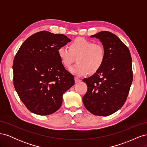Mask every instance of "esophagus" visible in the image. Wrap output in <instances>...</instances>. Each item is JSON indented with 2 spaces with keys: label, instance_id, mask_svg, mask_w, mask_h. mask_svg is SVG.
Listing matches in <instances>:
<instances>
[{
  "label": "esophagus",
  "instance_id": "obj_1",
  "mask_svg": "<svg viewBox=\"0 0 147 147\" xmlns=\"http://www.w3.org/2000/svg\"><path fill=\"white\" fill-rule=\"evenodd\" d=\"M81 81H82L81 79H80L78 77H75V83H78V82H81Z\"/></svg>",
  "mask_w": 147,
  "mask_h": 147
}]
</instances>
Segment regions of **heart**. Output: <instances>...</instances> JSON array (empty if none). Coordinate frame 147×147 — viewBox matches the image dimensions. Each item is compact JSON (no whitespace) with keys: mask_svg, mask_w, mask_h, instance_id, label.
Here are the masks:
<instances>
[{"mask_svg":"<svg viewBox=\"0 0 147 147\" xmlns=\"http://www.w3.org/2000/svg\"><path fill=\"white\" fill-rule=\"evenodd\" d=\"M57 54L67 68L70 67L77 57V63L70 71L77 76H83L89 72H96L103 65L106 57L103 45L81 37L74 40L70 48L65 46L59 47Z\"/></svg>","mask_w":147,"mask_h":147,"instance_id":"obj_1","label":"heart"}]
</instances>
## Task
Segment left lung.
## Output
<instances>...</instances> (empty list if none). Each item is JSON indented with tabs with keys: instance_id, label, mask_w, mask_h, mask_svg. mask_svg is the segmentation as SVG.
Wrapping results in <instances>:
<instances>
[{
	"instance_id": "8db88e82",
	"label": "left lung",
	"mask_w": 147,
	"mask_h": 147,
	"mask_svg": "<svg viewBox=\"0 0 147 147\" xmlns=\"http://www.w3.org/2000/svg\"><path fill=\"white\" fill-rule=\"evenodd\" d=\"M91 37L99 39L106 57L98 71L83 80L88 86L83 102L93 115L109 116L121 108L129 92L133 78L131 53L125 44L112 32L101 31Z\"/></svg>"
}]
</instances>
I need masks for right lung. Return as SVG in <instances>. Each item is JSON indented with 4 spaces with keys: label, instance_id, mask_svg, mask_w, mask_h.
<instances>
[{
    "label": "right lung",
    "instance_id": "obj_1",
    "mask_svg": "<svg viewBox=\"0 0 147 147\" xmlns=\"http://www.w3.org/2000/svg\"><path fill=\"white\" fill-rule=\"evenodd\" d=\"M71 40L43 30L28 38L13 60V84L20 99L32 113L48 115L63 103L64 93L74 83L57 50Z\"/></svg>",
    "mask_w": 147,
    "mask_h": 147
}]
</instances>
